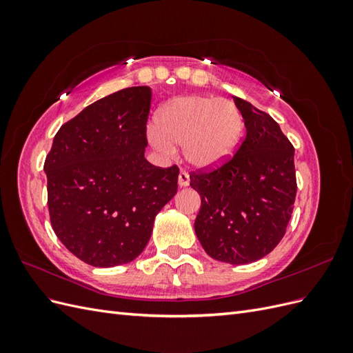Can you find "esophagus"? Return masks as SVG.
Masks as SVG:
<instances>
[{"label":"esophagus","mask_w":353,"mask_h":353,"mask_svg":"<svg viewBox=\"0 0 353 353\" xmlns=\"http://www.w3.org/2000/svg\"><path fill=\"white\" fill-rule=\"evenodd\" d=\"M178 184H179V187H187L190 184V175L185 172V170H181L179 172Z\"/></svg>","instance_id":"34e87169"}]
</instances>
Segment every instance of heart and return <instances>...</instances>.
Instances as JSON below:
<instances>
[{
    "mask_svg": "<svg viewBox=\"0 0 353 353\" xmlns=\"http://www.w3.org/2000/svg\"><path fill=\"white\" fill-rule=\"evenodd\" d=\"M243 117L237 105L208 95H181L168 101L148 130V140L166 156L184 145L185 159L197 168H215L240 144Z\"/></svg>",
    "mask_w": 353,
    "mask_h": 353,
    "instance_id": "b5f03b06",
    "label": "heart"
}]
</instances>
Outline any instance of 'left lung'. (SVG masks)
<instances>
[{"mask_svg": "<svg viewBox=\"0 0 353 353\" xmlns=\"http://www.w3.org/2000/svg\"><path fill=\"white\" fill-rule=\"evenodd\" d=\"M245 138L222 166L190 175L201 199L194 230L210 258L259 261L285 234L296 199L294 148L272 117L234 97Z\"/></svg>", "mask_w": 353, "mask_h": 353, "instance_id": "left-lung-1", "label": "left lung"}]
</instances>
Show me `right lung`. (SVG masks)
<instances>
[{
  "mask_svg": "<svg viewBox=\"0 0 353 353\" xmlns=\"http://www.w3.org/2000/svg\"><path fill=\"white\" fill-rule=\"evenodd\" d=\"M152 90L100 99L61 125L47 154L48 212L59 240L100 268L134 261L178 190V166L147 162Z\"/></svg>",
  "mask_w": 353,
  "mask_h": 353,
  "instance_id": "add662e5",
  "label": "right lung"
}]
</instances>
